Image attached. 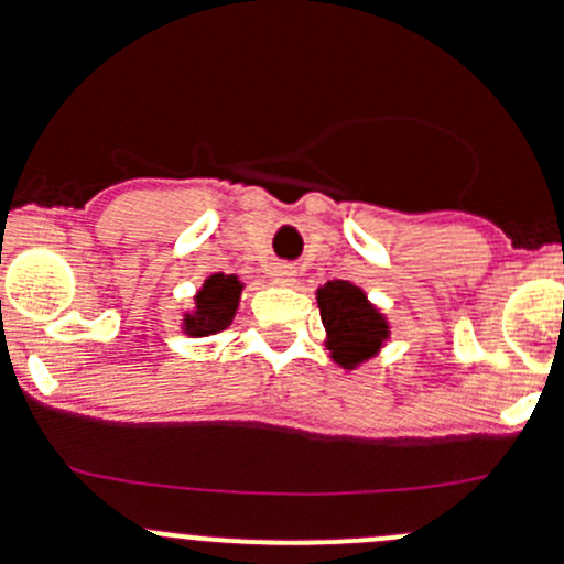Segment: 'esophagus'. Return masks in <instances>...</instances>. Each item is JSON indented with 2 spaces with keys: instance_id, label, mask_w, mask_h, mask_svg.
Listing matches in <instances>:
<instances>
[{
  "instance_id": "obj_1",
  "label": "esophagus",
  "mask_w": 564,
  "mask_h": 564,
  "mask_svg": "<svg viewBox=\"0 0 564 564\" xmlns=\"http://www.w3.org/2000/svg\"><path fill=\"white\" fill-rule=\"evenodd\" d=\"M271 276L276 279V282H293V268L291 265H273Z\"/></svg>"
}]
</instances>
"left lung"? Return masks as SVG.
Here are the masks:
<instances>
[{
    "mask_svg": "<svg viewBox=\"0 0 564 564\" xmlns=\"http://www.w3.org/2000/svg\"><path fill=\"white\" fill-rule=\"evenodd\" d=\"M318 310L329 333L333 358L344 366H355L371 358L383 344L386 327L383 316L366 302L364 291L344 279H335L318 291Z\"/></svg>",
    "mask_w": 564,
    "mask_h": 564,
    "instance_id": "8db88e82",
    "label": "left lung"
}]
</instances>
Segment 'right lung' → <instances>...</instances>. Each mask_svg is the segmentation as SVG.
Returning a JSON list of instances; mask_svg holds the SVG:
<instances>
[{
    "label": "right lung",
    "mask_w": 564,
    "mask_h": 564,
    "mask_svg": "<svg viewBox=\"0 0 564 564\" xmlns=\"http://www.w3.org/2000/svg\"><path fill=\"white\" fill-rule=\"evenodd\" d=\"M242 285L237 276H224L215 273L204 282V288L195 296V316H187L184 327L189 335H209L218 329L229 327L231 316H235L237 299H240Z\"/></svg>",
    "instance_id": "1"
}]
</instances>
